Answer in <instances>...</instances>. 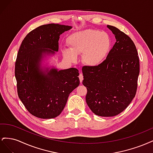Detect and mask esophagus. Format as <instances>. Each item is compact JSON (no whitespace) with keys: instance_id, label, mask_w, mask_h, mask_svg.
<instances>
[{"instance_id":"esophagus-1","label":"esophagus","mask_w":153,"mask_h":153,"mask_svg":"<svg viewBox=\"0 0 153 153\" xmlns=\"http://www.w3.org/2000/svg\"><path fill=\"white\" fill-rule=\"evenodd\" d=\"M79 79H80V83L82 84V80H83V79H84V76H83V75H82V73H80V75H79Z\"/></svg>"}]
</instances>
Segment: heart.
I'll return each mask as SVG.
<instances>
[{
  "label": "heart",
  "mask_w": 153,
  "mask_h": 153,
  "mask_svg": "<svg viewBox=\"0 0 153 153\" xmlns=\"http://www.w3.org/2000/svg\"><path fill=\"white\" fill-rule=\"evenodd\" d=\"M69 49L63 55L71 62H76L78 55L83 54L82 61L89 67H96L107 57L112 47V39L107 32L96 29H86L75 32L69 37Z\"/></svg>",
  "instance_id": "heart-1"
}]
</instances>
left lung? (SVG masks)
<instances>
[{
    "instance_id": "8db88e82",
    "label": "left lung",
    "mask_w": 153,
    "mask_h": 153,
    "mask_svg": "<svg viewBox=\"0 0 153 153\" xmlns=\"http://www.w3.org/2000/svg\"><path fill=\"white\" fill-rule=\"evenodd\" d=\"M107 27L116 39L107 57L98 66L82 68L87 104L101 117L115 116L127 108L135 96L140 72L133 41L116 27Z\"/></svg>"
}]
</instances>
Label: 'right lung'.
Here are the masks:
<instances>
[{
  "instance_id": "add662e5",
  "label": "right lung",
  "mask_w": 153,
  "mask_h": 153,
  "mask_svg": "<svg viewBox=\"0 0 153 153\" xmlns=\"http://www.w3.org/2000/svg\"><path fill=\"white\" fill-rule=\"evenodd\" d=\"M71 26L50 24L37 27L23 40L15 62L18 95L29 112L38 118L61 114L69 94L80 84L76 68L59 70L42 66L45 57L59 50L60 35Z\"/></svg>"
}]
</instances>
